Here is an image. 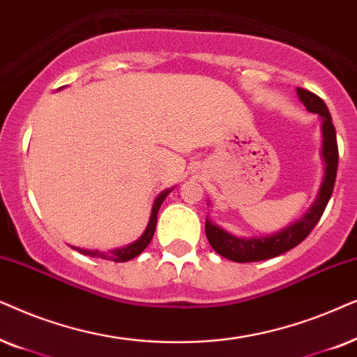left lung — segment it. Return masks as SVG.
I'll return each instance as SVG.
<instances>
[{"label": "left lung", "instance_id": "8db88e82", "mask_svg": "<svg viewBox=\"0 0 357 357\" xmlns=\"http://www.w3.org/2000/svg\"><path fill=\"white\" fill-rule=\"evenodd\" d=\"M297 94L303 106L307 107V111L315 112L321 117V158L325 163V174H323L320 191L317 194L315 202L312 204L308 212L303 213L301 220L294 222L278 234L268 236L238 238V236L230 235L207 218L206 235L208 243L218 255L235 261V263H253V261L269 259L296 248L298 243H302L310 235L313 227L317 225L323 212H325L326 204L330 201L331 192H333L336 171H338V142H336V132L333 122H331L330 111H328L323 99L308 89L297 88Z\"/></svg>", "mask_w": 357, "mask_h": 357}]
</instances>
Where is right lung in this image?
<instances>
[{
  "label": "right lung",
  "instance_id": "obj_1",
  "mask_svg": "<svg viewBox=\"0 0 357 357\" xmlns=\"http://www.w3.org/2000/svg\"><path fill=\"white\" fill-rule=\"evenodd\" d=\"M171 191H173V189H166V191L160 192L158 197L155 199L153 207H151L149 225H146L144 235H142L137 241H134V243H130V245H127V246H122V248L109 250L107 253H104V251H98V250L76 248V246H71V248L76 250V251H79V253H83V255H86V256H91V258H101V259L116 261V263H126V261L134 259L135 256H139L142 251H144L146 246L150 245L151 238H153L155 228H156V217H158V211H160L161 204H163V201L166 199V196H168Z\"/></svg>",
  "mask_w": 357,
  "mask_h": 357
}]
</instances>
